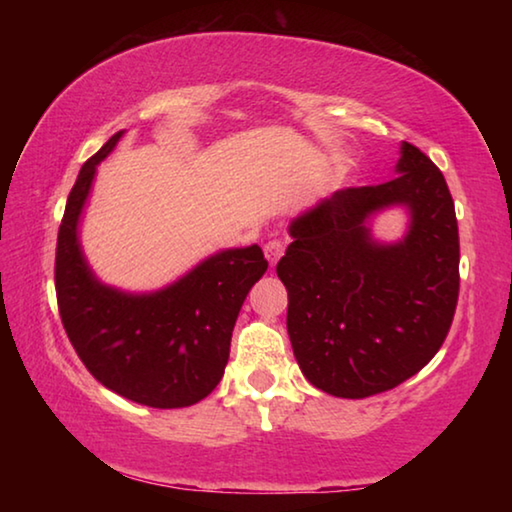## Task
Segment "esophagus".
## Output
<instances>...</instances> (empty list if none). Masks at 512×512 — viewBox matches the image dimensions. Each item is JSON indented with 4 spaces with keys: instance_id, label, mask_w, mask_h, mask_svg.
Masks as SVG:
<instances>
[{
    "instance_id": "34e87169",
    "label": "esophagus",
    "mask_w": 512,
    "mask_h": 512,
    "mask_svg": "<svg viewBox=\"0 0 512 512\" xmlns=\"http://www.w3.org/2000/svg\"><path fill=\"white\" fill-rule=\"evenodd\" d=\"M284 246H287V241H282V239H271L264 246V255L268 259V264H271L273 268L277 262H280V257L284 255Z\"/></svg>"
}]
</instances>
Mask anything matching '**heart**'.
<instances>
[{
    "label": "heart",
    "mask_w": 512,
    "mask_h": 512,
    "mask_svg": "<svg viewBox=\"0 0 512 512\" xmlns=\"http://www.w3.org/2000/svg\"><path fill=\"white\" fill-rule=\"evenodd\" d=\"M348 176H350V167H343V169H341V173H339V180H341V183H343V180L348 178Z\"/></svg>",
    "instance_id": "heart-1"
}]
</instances>
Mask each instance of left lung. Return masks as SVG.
Instances as JSON below:
<instances>
[{"label": "left lung", "instance_id": "8db88e82", "mask_svg": "<svg viewBox=\"0 0 512 512\" xmlns=\"http://www.w3.org/2000/svg\"><path fill=\"white\" fill-rule=\"evenodd\" d=\"M397 176L323 198L289 223L277 264L289 293L287 332L311 386L361 400L391 391L440 350L458 300V225L443 173L402 142ZM400 206L405 235L371 223Z\"/></svg>", "mask_w": 512, "mask_h": 512}]
</instances>
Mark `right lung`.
<instances>
[{
    "instance_id": "1",
    "label": "right lung",
    "mask_w": 512,
    "mask_h": 512,
    "mask_svg": "<svg viewBox=\"0 0 512 512\" xmlns=\"http://www.w3.org/2000/svg\"><path fill=\"white\" fill-rule=\"evenodd\" d=\"M112 135L83 164L69 192L56 246L60 318L85 368L108 391L151 409H183L219 384L241 305L266 273L262 248H223L155 291L99 280L81 244V221Z\"/></svg>"
}]
</instances>
